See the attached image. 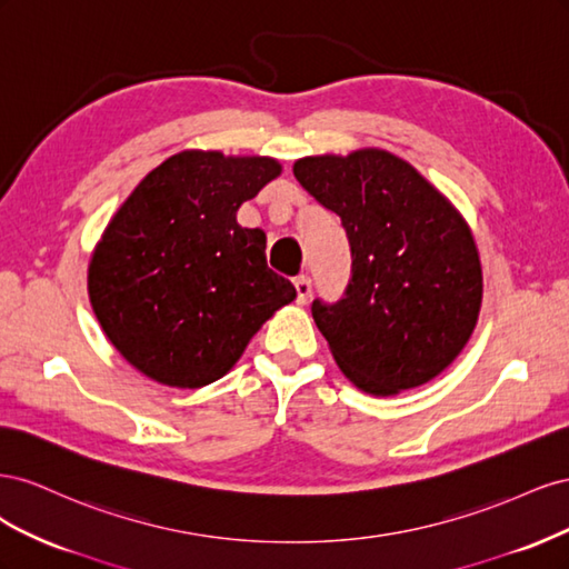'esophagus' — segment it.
<instances>
[{
  "label": "esophagus",
  "instance_id": "obj_1",
  "mask_svg": "<svg viewBox=\"0 0 569 569\" xmlns=\"http://www.w3.org/2000/svg\"><path fill=\"white\" fill-rule=\"evenodd\" d=\"M295 289H297V303H306L308 299H311V289L313 287H311V280L303 278V274L295 280Z\"/></svg>",
  "mask_w": 569,
  "mask_h": 569
}]
</instances>
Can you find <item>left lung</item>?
<instances>
[{
    "label": "left lung",
    "mask_w": 569,
    "mask_h": 569,
    "mask_svg": "<svg viewBox=\"0 0 569 569\" xmlns=\"http://www.w3.org/2000/svg\"><path fill=\"white\" fill-rule=\"evenodd\" d=\"M295 178L341 218L349 237L347 291L337 303L311 306L339 370L372 396L435 380L468 343L481 306L468 222L385 149L306 157Z\"/></svg>",
    "instance_id": "8db88e82"
}]
</instances>
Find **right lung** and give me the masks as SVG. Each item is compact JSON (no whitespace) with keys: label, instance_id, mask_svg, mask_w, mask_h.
Returning a JSON list of instances; mask_svg holds the SVG:
<instances>
[{"label":"right lung","instance_id":"right-lung-1","mask_svg":"<svg viewBox=\"0 0 569 569\" xmlns=\"http://www.w3.org/2000/svg\"><path fill=\"white\" fill-rule=\"evenodd\" d=\"M282 173L270 157L187 149L132 189L94 247L101 330L153 382L199 389L230 372L297 289L266 263V232L237 211Z\"/></svg>","mask_w":569,"mask_h":569}]
</instances>
